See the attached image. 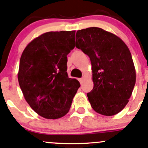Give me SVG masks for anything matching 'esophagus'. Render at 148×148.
Segmentation results:
<instances>
[{
  "label": "esophagus",
  "mask_w": 148,
  "mask_h": 148,
  "mask_svg": "<svg viewBox=\"0 0 148 148\" xmlns=\"http://www.w3.org/2000/svg\"><path fill=\"white\" fill-rule=\"evenodd\" d=\"M85 79H86V77H84H84H82V78L79 79V82H80V83H81V84H83L84 81Z\"/></svg>",
  "instance_id": "34e87169"
}]
</instances>
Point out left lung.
<instances>
[{
  "mask_svg": "<svg viewBox=\"0 0 148 148\" xmlns=\"http://www.w3.org/2000/svg\"><path fill=\"white\" fill-rule=\"evenodd\" d=\"M76 47L89 57L94 88L87 94L98 113L111 116L129 101L136 74L131 54L120 37L99 27H88L76 34Z\"/></svg>",
  "mask_w": 148,
  "mask_h": 148,
  "instance_id": "left-lung-1",
  "label": "left lung"
}]
</instances>
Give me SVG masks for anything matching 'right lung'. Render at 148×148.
<instances>
[{"instance_id":"obj_1","label":"right lung","mask_w":148,"mask_h":148,"mask_svg":"<svg viewBox=\"0 0 148 148\" xmlns=\"http://www.w3.org/2000/svg\"><path fill=\"white\" fill-rule=\"evenodd\" d=\"M74 42L75 31L45 32L32 40L21 55L20 87L29 106L45 119L65 116L80 87L66 72V56Z\"/></svg>"}]
</instances>
